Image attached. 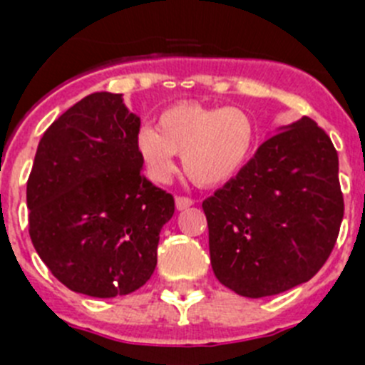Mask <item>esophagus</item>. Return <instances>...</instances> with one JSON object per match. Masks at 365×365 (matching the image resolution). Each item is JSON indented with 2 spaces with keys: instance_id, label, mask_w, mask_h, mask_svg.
<instances>
[{
  "instance_id": "1",
  "label": "esophagus",
  "mask_w": 365,
  "mask_h": 365,
  "mask_svg": "<svg viewBox=\"0 0 365 365\" xmlns=\"http://www.w3.org/2000/svg\"><path fill=\"white\" fill-rule=\"evenodd\" d=\"M195 204V200L192 198H189V196H176V209H187L191 207V205Z\"/></svg>"
}]
</instances>
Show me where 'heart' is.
Wrapping results in <instances>:
<instances>
[{
  "mask_svg": "<svg viewBox=\"0 0 365 365\" xmlns=\"http://www.w3.org/2000/svg\"><path fill=\"white\" fill-rule=\"evenodd\" d=\"M255 123L242 108H207L198 103L163 110L156 130L138 134V154L154 182H167L183 156L187 176L202 187L227 182L242 169L255 147Z\"/></svg>",
  "mask_w": 365,
  "mask_h": 365,
  "instance_id": "1",
  "label": "heart"
}]
</instances>
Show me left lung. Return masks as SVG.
Returning a JSON list of instances; mask_svg holds the SVG:
<instances>
[{
	"label": "left lung",
	"instance_id": "obj_1",
	"mask_svg": "<svg viewBox=\"0 0 365 365\" xmlns=\"http://www.w3.org/2000/svg\"><path fill=\"white\" fill-rule=\"evenodd\" d=\"M202 207L224 287L244 297L290 290L318 274L340 233L338 152L325 130L301 117L266 139Z\"/></svg>",
	"mask_w": 365,
	"mask_h": 365
}]
</instances>
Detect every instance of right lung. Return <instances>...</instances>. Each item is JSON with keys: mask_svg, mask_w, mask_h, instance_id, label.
I'll use <instances>...</instances> for the list:
<instances>
[{"mask_svg": "<svg viewBox=\"0 0 365 365\" xmlns=\"http://www.w3.org/2000/svg\"><path fill=\"white\" fill-rule=\"evenodd\" d=\"M139 117L91 93L46 130L27 180L29 235L69 290L115 297L147 283L174 198L145 178Z\"/></svg>", "mask_w": 365, "mask_h": 365, "instance_id": "1", "label": "right lung"}]
</instances>
